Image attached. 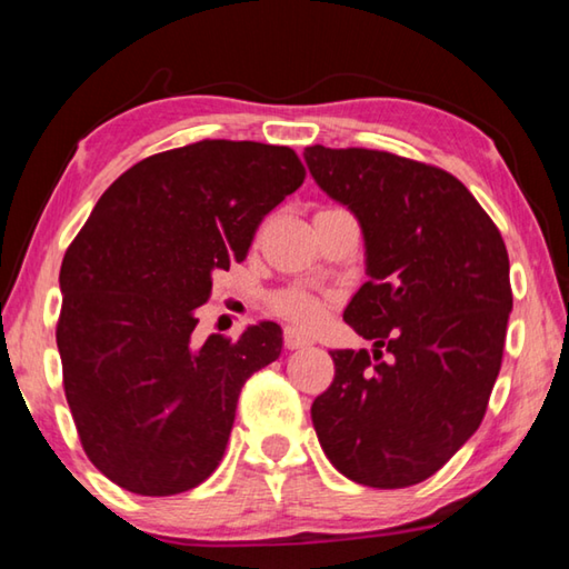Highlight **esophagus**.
Here are the masks:
<instances>
[{
    "label": "esophagus",
    "instance_id": "34e87169",
    "mask_svg": "<svg viewBox=\"0 0 569 569\" xmlns=\"http://www.w3.org/2000/svg\"><path fill=\"white\" fill-rule=\"evenodd\" d=\"M283 343H286V349L293 351V349H306V346H311V339L288 326V329L283 331Z\"/></svg>",
    "mask_w": 569,
    "mask_h": 569
}]
</instances>
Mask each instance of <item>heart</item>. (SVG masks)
I'll use <instances>...</instances> for the list:
<instances>
[{
	"label": "heart",
	"instance_id": "heart-1",
	"mask_svg": "<svg viewBox=\"0 0 569 569\" xmlns=\"http://www.w3.org/2000/svg\"><path fill=\"white\" fill-rule=\"evenodd\" d=\"M273 311L293 321L296 326H301V329H311V326L321 321L323 303L316 296L303 291V288H288V291L273 298Z\"/></svg>",
	"mask_w": 569,
	"mask_h": 569
}]
</instances>
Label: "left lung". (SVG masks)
<instances>
[{
    "label": "left lung",
    "instance_id": "1",
    "mask_svg": "<svg viewBox=\"0 0 569 569\" xmlns=\"http://www.w3.org/2000/svg\"><path fill=\"white\" fill-rule=\"evenodd\" d=\"M303 158L361 226L369 281L343 321L373 341V361L366 349L331 351L336 377L313 401V429L343 477L419 485L485 419L512 311L505 240L447 170L363 148L313 146Z\"/></svg>",
    "mask_w": 569,
    "mask_h": 569
}]
</instances>
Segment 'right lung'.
<instances>
[{"instance_id": "obj_1", "label": "right lung", "mask_w": 569, "mask_h": 569, "mask_svg": "<svg viewBox=\"0 0 569 569\" xmlns=\"http://www.w3.org/2000/svg\"><path fill=\"white\" fill-rule=\"evenodd\" d=\"M306 170L291 148L200 140L140 160L102 192L60 268L57 349L84 455L142 497L188 492L223 459L243 383L281 356L261 321L196 339L213 276Z\"/></svg>"}]
</instances>
